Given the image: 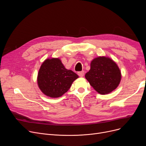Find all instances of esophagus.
<instances>
[{"instance_id":"34e87169","label":"esophagus","mask_w":146,"mask_h":146,"mask_svg":"<svg viewBox=\"0 0 146 146\" xmlns=\"http://www.w3.org/2000/svg\"><path fill=\"white\" fill-rule=\"evenodd\" d=\"M78 74L80 76V77H83V76H84V74H85V72H84V71L79 72L78 73Z\"/></svg>"}]
</instances>
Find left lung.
I'll return each instance as SVG.
<instances>
[{"mask_svg": "<svg viewBox=\"0 0 146 146\" xmlns=\"http://www.w3.org/2000/svg\"><path fill=\"white\" fill-rule=\"evenodd\" d=\"M85 78L90 85L102 95L115 89L121 82V73L115 62L106 57H98L91 61Z\"/></svg>", "mask_w": 146, "mask_h": 146, "instance_id": "left-lung-1", "label": "left lung"}]
</instances>
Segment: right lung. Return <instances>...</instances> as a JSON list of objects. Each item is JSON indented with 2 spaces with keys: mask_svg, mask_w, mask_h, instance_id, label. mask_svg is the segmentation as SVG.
<instances>
[{
  "mask_svg": "<svg viewBox=\"0 0 146 146\" xmlns=\"http://www.w3.org/2000/svg\"><path fill=\"white\" fill-rule=\"evenodd\" d=\"M79 76L65 68L58 58L46 59L38 73L37 83L42 92L51 98H58L65 94Z\"/></svg>",
  "mask_w": 146,
  "mask_h": 146,
  "instance_id": "obj_1",
  "label": "right lung"
}]
</instances>
